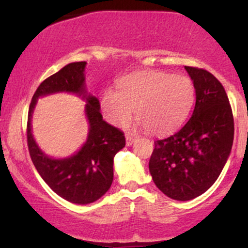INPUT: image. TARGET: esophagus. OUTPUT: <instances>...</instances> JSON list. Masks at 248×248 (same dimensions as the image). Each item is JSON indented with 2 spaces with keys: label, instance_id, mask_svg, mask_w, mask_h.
I'll return each mask as SVG.
<instances>
[{
  "label": "esophagus",
  "instance_id": "34e87169",
  "mask_svg": "<svg viewBox=\"0 0 248 248\" xmlns=\"http://www.w3.org/2000/svg\"><path fill=\"white\" fill-rule=\"evenodd\" d=\"M134 140H135V136L130 135V134H126V143L127 146H132L134 143Z\"/></svg>",
  "mask_w": 248,
  "mask_h": 248
}]
</instances>
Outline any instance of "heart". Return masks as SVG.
Listing matches in <instances>:
<instances>
[{"label":"heart","instance_id":"b5f03b06","mask_svg":"<svg viewBox=\"0 0 248 248\" xmlns=\"http://www.w3.org/2000/svg\"><path fill=\"white\" fill-rule=\"evenodd\" d=\"M119 91L107 88L102 93V114L112 124L122 126L135 107L138 122L147 132L163 135L181 126L195 101V86L189 77L163 71H144L124 77Z\"/></svg>","mask_w":248,"mask_h":248}]
</instances>
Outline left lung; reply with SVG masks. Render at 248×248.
Wrapping results in <instances>:
<instances>
[{"label":"left lung","instance_id":"8db88e82","mask_svg":"<svg viewBox=\"0 0 248 248\" xmlns=\"http://www.w3.org/2000/svg\"><path fill=\"white\" fill-rule=\"evenodd\" d=\"M196 90L191 118L178 132L154 142L149 171L168 197L190 201L217 181L234 135L232 108L223 85L204 69L186 66Z\"/></svg>","mask_w":248,"mask_h":248}]
</instances>
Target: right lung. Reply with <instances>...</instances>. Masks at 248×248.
I'll return each instance as SVG.
<instances>
[{
    "label": "right lung",
    "mask_w": 248,
    "mask_h": 248,
    "mask_svg": "<svg viewBox=\"0 0 248 248\" xmlns=\"http://www.w3.org/2000/svg\"><path fill=\"white\" fill-rule=\"evenodd\" d=\"M86 62L67 64L39 85L32 96L28 114L27 139L30 157L41 177L52 191L75 204H90L108 191L113 182V158L126 144L124 134L102 120L100 104L85 90ZM56 92H72L87 99L90 124L88 140L76 155L51 159L39 149L31 133V116L36 99Z\"/></svg>",
    "instance_id": "right-lung-1"
}]
</instances>
